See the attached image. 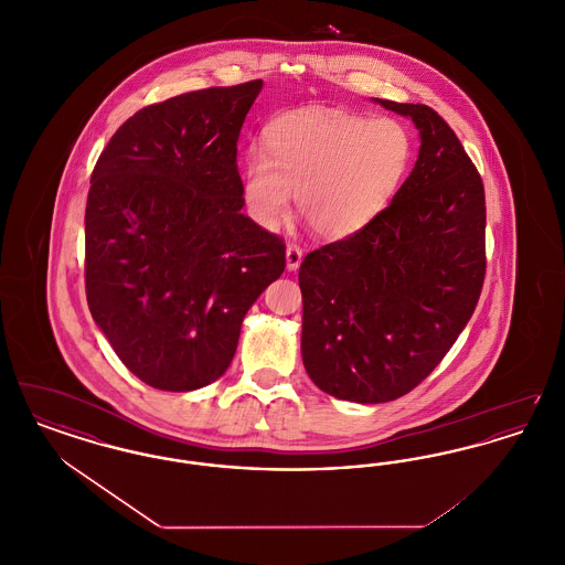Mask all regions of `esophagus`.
<instances>
[{"instance_id":"34e87169","label":"esophagus","mask_w":565,"mask_h":565,"mask_svg":"<svg viewBox=\"0 0 565 565\" xmlns=\"http://www.w3.org/2000/svg\"><path fill=\"white\" fill-rule=\"evenodd\" d=\"M302 263V249L298 245H288L286 249V267L288 270H296Z\"/></svg>"}]
</instances>
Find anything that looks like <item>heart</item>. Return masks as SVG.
<instances>
[{
    "label": "heart",
    "mask_w": 565,
    "mask_h": 565,
    "mask_svg": "<svg viewBox=\"0 0 565 565\" xmlns=\"http://www.w3.org/2000/svg\"><path fill=\"white\" fill-rule=\"evenodd\" d=\"M265 151L252 150L243 161L249 215L275 228L295 190L305 224L323 239H343L392 203L413 162V137L396 118L305 108L270 120Z\"/></svg>",
    "instance_id": "obj_1"
}]
</instances>
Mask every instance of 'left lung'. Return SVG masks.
<instances>
[{
	"instance_id": "8db88e82",
	"label": "left lung",
	"mask_w": 565,
	"mask_h": 565,
	"mask_svg": "<svg viewBox=\"0 0 565 565\" xmlns=\"http://www.w3.org/2000/svg\"><path fill=\"white\" fill-rule=\"evenodd\" d=\"M419 129V157L362 231L305 256L302 364L334 398L376 404L417 387L451 350L483 290V180L445 118L376 99Z\"/></svg>"
}]
</instances>
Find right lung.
<instances>
[{"mask_svg": "<svg viewBox=\"0 0 565 565\" xmlns=\"http://www.w3.org/2000/svg\"><path fill=\"white\" fill-rule=\"evenodd\" d=\"M263 81L134 114L99 154L84 214L93 320L137 379L192 392L224 375L286 243L242 214L237 139Z\"/></svg>", "mask_w": 565, "mask_h": 565, "instance_id": "right-lung-1", "label": "right lung"}]
</instances>
